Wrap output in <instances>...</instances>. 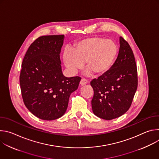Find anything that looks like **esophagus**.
Masks as SVG:
<instances>
[{
	"instance_id": "1",
	"label": "esophagus",
	"mask_w": 159,
	"mask_h": 159,
	"mask_svg": "<svg viewBox=\"0 0 159 159\" xmlns=\"http://www.w3.org/2000/svg\"><path fill=\"white\" fill-rule=\"evenodd\" d=\"M87 82H87V80L86 79L83 78V79H81V80H80V84L81 85H84L87 84Z\"/></svg>"
}]
</instances>
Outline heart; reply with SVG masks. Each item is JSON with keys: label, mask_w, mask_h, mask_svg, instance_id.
<instances>
[{"label": "heart", "mask_w": 159, "mask_h": 159, "mask_svg": "<svg viewBox=\"0 0 159 159\" xmlns=\"http://www.w3.org/2000/svg\"><path fill=\"white\" fill-rule=\"evenodd\" d=\"M118 47L115 41L99 37H93L80 41L74 51L66 50L63 55L65 65L72 73L81 69L84 62L88 68L87 75L93 72L100 75L109 70L118 54Z\"/></svg>", "instance_id": "1"}]
</instances>
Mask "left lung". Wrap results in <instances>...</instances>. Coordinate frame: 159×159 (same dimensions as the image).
Listing matches in <instances>:
<instances>
[{
	"mask_svg": "<svg viewBox=\"0 0 159 159\" xmlns=\"http://www.w3.org/2000/svg\"><path fill=\"white\" fill-rule=\"evenodd\" d=\"M118 57L111 69L90 82L94 90L93 111L98 117L106 120L125 114L131 105L138 87L137 67L133 51L121 36Z\"/></svg>",
	"mask_w": 159,
	"mask_h": 159,
	"instance_id": "left-lung-1",
	"label": "left lung"
}]
</instances>
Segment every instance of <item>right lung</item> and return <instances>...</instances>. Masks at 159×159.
<instances>
[{
	"instance_id": "1",
	"label": "right lung",
	"mask_w": 159,
	"mask_h": 159,
	"mask_svg": "<svg viewBox=\"0 0 159 159\" xmlns=\"http://www.w3.org/2000/svg\"><path fill=\"white\" fill-rule=\"evenodd\" d=\"M64 35L42 36L30 46L22 60L19 83L22 100L35 116L53 120L62 116L81 77H65L60 53Z\"/></svg>"
}]
</instances>
